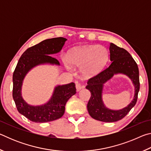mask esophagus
<instances>
[{
    "mask_svg": "<svg viewBox=\"0 0 151 151\" xmlns=\"http://www.w3.org/2000/svg\"><path fill=\"white\" fill-rule=\"evenodd\" d=\"M75 83H76V91H79L83 87V86H82L81 84L78 83L77 81H76Z\"/></svg>",
    "mask_w": 151,
    "mask_h": 151,
    "instance_id": "1",
    "label": "esophagus"
}]
</instances>
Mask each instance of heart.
<instances>
[{
	"label": "heart",
	"instance_id": "b5f03b06",
	"mask_svg": "<svg viewBox=\"0 0 151 151\" xmlns=\"http://www.w3.org/2000/svg\"><path fill=\"white\" fill-rule=\"evenodd\" d=\"M108 57V51L103 46L90 45L71 49L68 53L67 60L71 65L82 67L83 76L90 78L103 69Z\"/></svg>",
	"mask_w": 151,
	"mask_h": 151
}]
</instances>
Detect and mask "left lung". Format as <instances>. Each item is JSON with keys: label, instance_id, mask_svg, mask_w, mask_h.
Returning a JSON list of instances; mask_svg holds the SVG:
<instances>
[{"label": "left lung", "instance_id": "obj_1", "mask_svg": "<svg viewBox=\"0 0 151 151\" xmlns=\"http://www.w3.org/2000/svg\"><path fill=\"white\" fill-rule=\"evenodd\" d=\"M111 65L98 75L88 79L86 88L91 96L87 110L92 118L106 122L118 121L127 115L137 101L140 89L139 71L137 64L125 49L111 43L109 47ZM116 73H123L132 79L135 86L134 98L129 106L118 111L106 108L101 98L104 84Z\"/></svg>", "mask_w": 151, "mask_h": 151}]
</instances>
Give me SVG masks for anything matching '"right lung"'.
<instances>
[{
  "label": "right lung",
  "mask_w": 151,
  "mask_h": 151,
  "mask_svg": "<svg viewBox=\"0 0 151 151\" xmlns=\"http://www.w3.org/2000/svg\"><path fill=\"white\" fill-rule=\"evenodd\" d=\"M66 40L63 37L53 38L29 48L20 57L15 68L12 76V97L19 113L32 122H47L60 119L65 113L66 102L76 93L74 83L58 85L50 100L40 106L30 105L22 96V82L32 68L43 64L60 65L58 60L50 55L59 52Z\"/></svg>",
  "instance_id": "add662e5"
}]
</instances>
